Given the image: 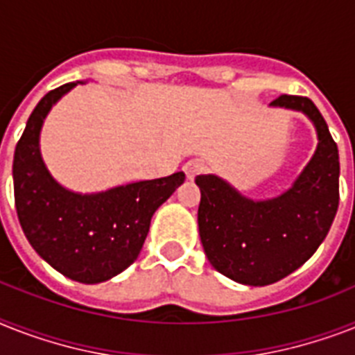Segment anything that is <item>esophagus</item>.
Instances as JSON below:
<instances>
[{"label": "esophagus", "mask_w": 355, "mask_h": 355, "mask_svg": "<svg viewBox=\"0 0 355 355\" xmlns=\"http://www.w3.org/2000/svg\"><path fill=\"white\" fill-rule=\"evenodd\" d=\"M206 169V164H204L202 158H189L186 164H184V173H186L187 178H195L197 175Z\"/></svg>", "instance_id": "esophagus-1"}]
</instances>
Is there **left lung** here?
Returning a JSON list of instances; mask_svg holds the SVG:
<instances>
[{
	"mask_svg": "<svg viewBox=\"0 0 355 355\" xmlns=\"http://www.w3.org/2000/svg\"><path fill=\"white\" fill-rule=\"evenodd\" d=\"M270 105L304 112L318 149L275 198L252 200L217 175H198V233L211 266L248 286H266L295 272L327 237L339 206V153L324 118L306 96L281 94Z\"/></svg>",
	"mask_w": 355,
	"mask_h": 355,
	"instance_id": "8db88e82",
	"label": "left lung"
}]
</instances>
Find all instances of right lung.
Masks as SVG:
<instances>
[{
    "label": "right lung",
    "instance_id": "obj_1",
    "mask_svg": "<svg viewBox=\"0 0 355 355\" xmlns=\"http://www.w3.org/2000/svg\"><path fill=\"white\" fill-rule=\"evenodd\" d=\"M78 83L40 100L14 151V200L25 237L45 262L83 284L109 281L137 261L153 213L184 182L182 171L100 193H74L58 184L40 151L51 107Z\"/></svg>",
    "mask_w": 355,
    "mask_h": 355
}]
</instances>
